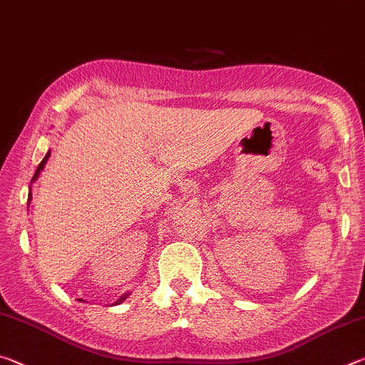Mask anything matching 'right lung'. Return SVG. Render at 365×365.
Returning <instances> with one entry per match:
<instances>
[{"mask_svg":"<svg viewBox=\"0 0 365 365\" xmlns=\"http://www.w3.org/2000/svg\"><path fill=\"white\" fill-rule=\"evenodd\" d=\"M49 154H51V151H48V153L45 154V158H43V160H41V163L38 164V168H36V170H35V175L32 177V183L36 180V178H38V175L41 174V170L45 169V164L48 163V158H49ZM29 190H32V188H29ZM30 201H32V193H29V205H30ZM128 296H130V293H123V294L120 296V298L114 302V304H120V302L125 301V299L128 298Z\"/></svg>","mask_w":365,"mask_h":365,"instance_id":"obj_1","label":"right lung"}]
</instances>
